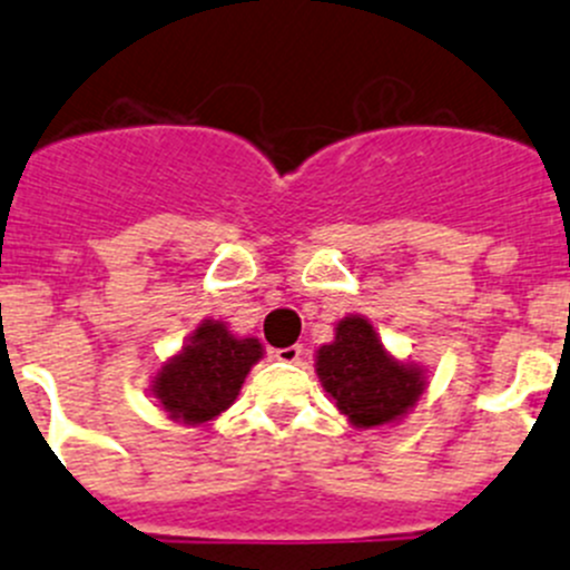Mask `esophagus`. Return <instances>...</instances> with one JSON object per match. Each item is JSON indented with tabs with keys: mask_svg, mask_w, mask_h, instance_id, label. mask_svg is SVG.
<instances>
[{
	"mask_svg": "<svg viewBox=\"0 0 570 570\" xmlns=\"http://www.w3.org/2000/svg\"><path fill=\"white\" fill-rule=\"evenodd\" d=\"M273 356L278 358V362H286V364H295L301 362L303 356V345H289V347H275Z\"/></svg>",
	"mask_w": 570,
	"mask_h": 570,
	"instance_id": "34e87169",
	"label": "esophagus"
}]
</instances>
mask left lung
<instances>
[{
    "label": "left lung",
    "instance_id": "8db88e82",
    "mask_svg": "<svg viewBox=\"0 0 570 570\" xmlns=\"http://www.w3.org/2000/svg\"><path fill=\"white\" fill-rule=\"evenodd\" d=\"M314 370L353 429H384L401 423L425 392V370L392 356L373 323L347 314L336 323L334 340L314 353Z\"/></svg>",
    "mask_w": 570,
    "mask_h": 570
}]
</instances>
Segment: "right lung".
<instances>
[{
    "instance_id": "obj_1",
    "label": "right lung",
    "mask_w": 570,
    "mask_h": 570,
    "mask_svg": "<svg viewBox=\"0 0 570 570\" xmlns=\"http://www.w3.org/2000/svg\"><path fill=\"white\" fill-rule=\"evenodd\" d=\"M264 358L256 336H236L223 320H203L186 345L156 370L150 395L169 420L184 425H212L234 406L247 373Z\"/></svg>"
}]
</instances>
